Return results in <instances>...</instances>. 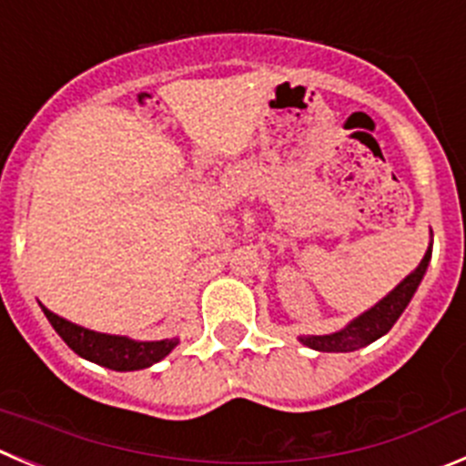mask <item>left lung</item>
<instances>
[{
  "instance_id": "8db88e82",
  "label": "left lung",
  "mask_w": 466,
  "mask_h": 466,
  "mask_svg": "<svg viewBox=\"0 0 466 466\" xmlns=\"http://www.w3.org/2000/svg\"><path fill=\"white\" fill-rule=\"evenodd\" d=\"M430 255L432 250L425 253V258L420 259V264L416 267L414 273L404 278L398 287H395L393 292L389 294L386 299H381L375 308H370L368 312L359 317V319L351 321L347 329L342 331L331 333V336H308L301 338L303 345L312 347L317 351H354L360 350V347L370 345L375 342L377 338H381L384 333L390 331V326L398 321V317L402 315L404 308L410 306L411 297H414L416 287L420 285L423 280V273L428 268Z\"/></svg>"
}]
</instances>
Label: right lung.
Segmentation results:
<instances>
[{
	"instance_id": "add662e5",
	"label": "right lung",
	"mask_w": 466,
	"mask_h": 466,
	"mask_svg": "<svg viewBox=\"0 0 466 466\" xmlns=\"http://www.w3.org/2000/svg\"><path fill=\"white\" fill-rule=\"evenodd\" d=\"M43 312L50 319L52 329L62 336V340L77 356L94 360L98 365H106L110 370H142V368H149V365L165 359L179 342L177 338L156 342H135L121 336H106V333H96L89 331V329H82V326L71 324V321L62 319V317L50 312L47 308H43Z\"/></svg>"
}]
</instances>
